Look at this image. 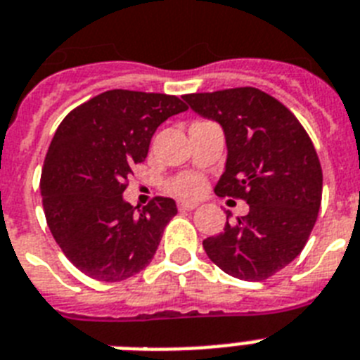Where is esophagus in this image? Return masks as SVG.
<instances>
[{"label": "esophagus", "mask_w": 360, "mask_h": 360, "mask_svg": "<svg viewBox=\"0 0 360 360\" xmlns=\"http://www.w3.org/2000/svg\"><path fill=\"white\" fill-rule=\"evenodd\" d=\"M197 206V202H178V210H184V212H191Z\"/></svg>", "instance_id": "obj_1"}]
</instances>
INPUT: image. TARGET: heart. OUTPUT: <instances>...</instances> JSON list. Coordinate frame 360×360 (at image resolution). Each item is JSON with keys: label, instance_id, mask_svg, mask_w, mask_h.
<instances>
[{"label": "heart", "instance_id": "b5f03b06", "mask_svg": "<svg viewBox=\"0 0 360 360\" xmlns=\"http://www.w3.org/2000/svg\"><path fill=\"white\" fill-rule=\"evenodd\" d=\"M171 189L176 193L178 197H197L198 193L204 189V182L198 174H180L171 182Z\"/></svg>", "mask_w": 360, "mask_h": 360}]
</instances>
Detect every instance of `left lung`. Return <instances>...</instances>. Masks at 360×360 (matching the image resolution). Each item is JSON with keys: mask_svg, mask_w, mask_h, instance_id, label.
I'll use <instances>...</instances> for the list:
<instances>
[{"mask_svg": "<svg viewBox=\"0 0 360 360\" xmlns=\"http://www.w3.org/2000/svg\"><path fill=\"white\" fill-rule=\"evenodd\" d=\"M184 99L224 130L228 158L215 193L250 206L248 215L226 221L224 231L202 246L226 274L266 280L304 250L319 217L322 167L313 141L287 106L257 88Z\"/></svg>", "mask_w": 360, "mask_h": 360, "instance_id": "left-lung-1", "label": "left lung"}]
</instances>
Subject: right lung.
<instances>
[{
  "mask_svg": "<svg viewBox=\"0 0 360 360\" xmlns=\"http://www.w3.org/2000/svg\"><path fill=\"white\" fill-rule=\"evenodd\" d=\"M186 110L174 95L110 90L58 124L41 169V204L56 245L80 272L121 281L153 261L176 204L156 197L136 212L123 191L156 129Z\"/></svg>",
  "mask_w": 360,
  "mask_h": 360,
  "instance_id": "obj_1",
  "label": "right lung"
}]
</instances>
